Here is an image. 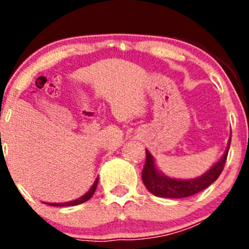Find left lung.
Masks as SVG:
<instances>
[{"label":"left lung","instance_id":"8db88e82","mask_svg":"<svg viewBox=\"0 0 249 249\" xmlns=\"http://www.w3.org/2000/svg\"><path fill=\"white\" fill-rule=\"evenodd\" d=\"M230 142L228 149L225 150L222 159L210 170L199 178L190 180H178L166 177L158 172L154 166V160L150 153L145 150V164L142 170V180L144 183L145 188L152 193L153 195L159 197H171V199H182V197L192 196L202 192L207 187H210L217 178L219 177L223 169L227 162L228 153H229Z\"/></svg>","mask_w":249,"mask_h":249}]
</instances>
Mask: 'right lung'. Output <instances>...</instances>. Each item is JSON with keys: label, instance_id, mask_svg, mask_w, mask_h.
Listing matches in <instances>:
<instances>
[{"label": "right lung", "instance_id": "right-lung-1", "mask_svg": "<svg viewBox=\"0 0 249 249\" xmlns=\"http://www.w3.org/2000/svg\"><path fill=\"white\" fill-rule=\"evenodd\" d=\"M97 183H99V179H96V180H95V183H94V184H92L91 189H90L89 192H88L87 194L84 195V196L79 197V199L74 200V201L64 202V203H50V202H48L47 205H52V206H59V207H64V206H76V205H79V203H83V202L88 201V200H89L90 197H91L92 195H94L95 190H96V187H97Z\"/></svg>", "mask_w": 249, "mask_h": 249}]
</instances>
